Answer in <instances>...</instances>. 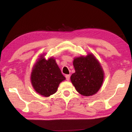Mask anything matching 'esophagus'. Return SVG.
Masks as SVG:
<instances>
[{
  "label": "esophagus",
  "instance_id": "34e87169",
  "mask_svg": "<svg viewBox=\"0 0 132 132\" xmlns=\"http://www.w3.org/2000/svg\"><path fill=\"white\" fill-rule=\"evenodd\" d=\"M65 77H66V80H68V81H69V80H70V75H66V76H65Z\"/></svg>",
  "mask_w": 132,
  "mask_h": 132
}]
</instances>
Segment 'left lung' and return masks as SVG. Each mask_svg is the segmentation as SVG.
Returning a JSON list of instances; mask_svg holds the SVG:
<instances>
[{
	"label": "left lung",
	"instance_id": "obj_1",
	"mask_svg": "<svg viewBox=\"0 0 132 132\" xmlns=\"http://www.w3.org/2000/svg\"><path fill=\"white\" fill-rule=\"evenodd\" d=\"M75 73L70 80L76 90L82 95L95 94L101 88L104 79V71L101 64L93 53L86 56L74 58L73 62Z\"/></svg>",
	"mask_w": 132,
	"mask_h": 132
}]
</instances>
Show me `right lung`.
<instances>
[{
  "label": "right lung",
  "mask_w": 132,
  "mask_h": 132,
  "mask_svg": "<svg viewBox=\"0 0 132 132\" xmlns=\"http://www.w3.org/2000/svg\"><path fill=\"white\" fill-rule=\"evenodd\" d=\"M45 53L40 55L32 67L31 82L37 93L48 97L57 91L59 84L66 78L62 74L55 59L44 57Z\"/></svg>",
  "instance_id": "right-lung-1"
}]
</instances>
